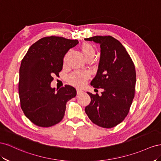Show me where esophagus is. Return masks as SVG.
<instances>
[{
    "mask_svg": "<svg viewBox=\"0 0 161 161\" xmlns=\"http://www.w3.org/2000/svg\"><path fill=\"white\" fill-rule=\"evenodd\" d=\"M82 92H83V91H82V90H81V89H77V94L79 95V94H81Z\"/></svg>",
    "mask_w": 161,
    "mask_h": 161,
    "instance_id": "obj_1",
    "label": "esophagus"
}]
</instances>
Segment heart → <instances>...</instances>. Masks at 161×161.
Here are the masks:
<instances>
[{"label":"heart","instance_id":"b5f03b06","mask_svg":"<svg viewBox=\"0 0 161 161\" xmlns=\"http://www.w3.org/2000/svg\"><path fill=\"white\" fill-rule=\"evenodd\" d=\"M81 50L85 58L89 57H93L95 54V50L94 47L90 44L85 43L82 44ZM89 77V73L87 71H76L73 73L69 77V81L71 83L76 86H83L86 80Z\"/></svg>","mask_w":161,"mask_h":161}]
</instances>
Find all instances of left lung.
I'll use <instances>...</instances> for the list:
<instances>
[{
    "label": "left lung",
    "mask_w": 161,
    "mask_h": 161,
    "mask_svg": "<svg viewBox=\"0 0 161 161\" xmlns=\"http://www.w3.org/2000/svg\"><path fill=\"white\" fill-rule=\"evenodd\" d=\"M84 40L100 45L98 69L90 84L103 90L100 96L87 92L91 102L85 112L96 125L111 128L124 120L134 98V64L122 44L111 36H96Z\"/></svg>",
    "instance_id": "8db88e82"
}]
</instances>
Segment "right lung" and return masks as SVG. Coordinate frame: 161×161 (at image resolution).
<instances>
[{
	"mask_svg": "<svg viewBox=\"0 0 161 161\" xmlns=\"http://www.w3.org/2000/svg\"><path fill=\"white\" fill-rule=\"evenodd\" d=\"M78 43L77 40L58 36L42 38L31 46L22 59L19 81L21 107L35 125L48 127L60 122L67 103L76 96L71 86L56 90L50 84L53 76L62 70L66 53Z\"/></svg>",
	"mask_w": 161,
	"mask_h": 161,
	"instance_id": "add662e5",
	"label": "right lung"
}]
</instances>
